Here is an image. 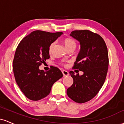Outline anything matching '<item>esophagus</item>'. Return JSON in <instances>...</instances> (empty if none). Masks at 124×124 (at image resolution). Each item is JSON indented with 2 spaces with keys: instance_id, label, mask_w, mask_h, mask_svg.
<instances>
[{
  "instance_id": "1",
  "label": "esophagus",
  "mask_w": 124,
  "mask_h": 124,
  "mask_svg": "<svg viewBox=\"0 0 124 124\" xmlns=\"http://www.w3.org/2000/svg\"><path fill=\"white\" fill-rule=\"evenodd\" d=\"M62 73H63V76H68V75H69V72H68V71H66V70H62Z\"/></svg>"
}]
</instances>
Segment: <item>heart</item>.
I'll use <instances>...</instances> for the list:
<instances>
[{"mask_svg":"<svg viewBox=\"0 0 124 124\" xmlns=\"http://www.w3.org/2000/svg\"><path fill=\"white\" fill-rule=\"evenodd\" d=\"M63 44L64 45H65V47L67 48V49H70V48H74V49H75L77 45L76 41L74 40L73 39L70 38H65L63 40ZM54 45H55V42H52V43H51V45H49V51L50 52L52 51V49H53ZM62 65H63V66H66V64L65 63H62Z\"/></svg>","mask_w":124,"mask_h":124,"instance_id":"1","label":"heart"}]
</instances>
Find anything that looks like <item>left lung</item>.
Instances as JSON below:
<instances>
[{
    "mask_svg": "<svg viewBox=\"0 0 124 124\" xmlns=\"http://www.w3.org/2000/svg\"><path fill=\"white\" fill-rule=\"evenodd\" d=\"M70 35L80 44L73 69L83 75L70 71L73 83L67 89V94L76 103H84L94 97L104 83L109 63L107 47L100 35L87 30L73 31Z\"/></svg>",
    "mask_w": 124,
    "mask_h": 124,
    "instance_id": "obj_1",
    "label": "left lung"
}]
</instances>
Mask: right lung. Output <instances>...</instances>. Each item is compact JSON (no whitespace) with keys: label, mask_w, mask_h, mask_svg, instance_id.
<instances>
[{"label":"right lung","mask_w":124,"mask_h":124,"mask_svg":"<svg viewBox=\"0 0 124 124\" xmlns=\"http://www.w3.org/2000/svg\"><path fill=\"white\" fill-rule=\"evenodd\" d=\"M62 32L32 31L20 41L16 48L13 68L16 82L26 97L33 101L49 94L55 82L63 76L58 68L44 72L39 66L49 59V47Z\"/></svg>","instance_id":"right-lung-1"}]
</instances>
